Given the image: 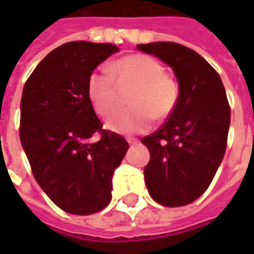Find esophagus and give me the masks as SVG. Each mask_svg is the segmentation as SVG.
I'll return each instance as SVG.
<instances>
[{
  "label": "esophagus",
  "instance_id": "esophagus-1",
  "mask_svg": "<svg viewBox=\"0 0 254 254\" xmlns=\"http://www.w3.org/2000/svg\"><path fill=\"white\" fill-rule=\"evenodd\" d=\"M127 141H128V144H130V145H134V144H137V140H130V138H128V140H127Z\"/></svg>",
  "mask_w": 254,
  "mask_h": 254
}]
</instances>
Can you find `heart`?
<instances>
[{"label": "heart", "mask_w": 254, "mask_h": 254, "mask_svg": "<svg viewBox=\"0 0 254 254\" xmlns=\"http://www.w3.org/2000/svg\"><path fill=\"white\" fill-rule=\"evenodd\" d=\"M131 86L127 94L130 107L114 113L107 127L116 132L145 131L152 116L164 120L175 110L180 99L178 80L164 70L161 62L148 55L124 56L110 66V72L96 69L87 77V97L102 117L112 114L119 103V89Z\"/></svg>", "instance_id": "1"}]
</instances>
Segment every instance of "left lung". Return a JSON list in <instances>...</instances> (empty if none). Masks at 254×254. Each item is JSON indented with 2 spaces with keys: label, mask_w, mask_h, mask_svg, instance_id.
Returning a JSON list of instances; mask_svg holds the SVG:
<instances>
[{
  "label": "left lung",
  "mask_w": 254,
  "mask_h": 254,
  "mask_svg": "<svg viewBox=\"0 0 254 254\" xmlns=\"http://www.w3.org/2000/svg\"><path fill=\"white\" fill-rule=\"evenodd\" d=\"M174 69L180 99L167 122L141 142L150 151L147 190L164 206H184L208 190L228 145L230 106L218 72L199 54L175 42L137 45Z\"/></svg>",
  "instance_id": "1"
}]
</instances>
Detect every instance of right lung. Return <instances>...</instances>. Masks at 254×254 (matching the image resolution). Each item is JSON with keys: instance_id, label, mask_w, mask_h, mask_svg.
<instances>
[{"instance_id": "1", "label": "right lung", "mask_w": 254, "mask_h": 254, "mask_svg": "<svg viewBox=\"0 0 254 254\" xmlns=\"http://www.w3.org/2000/svg\"><path fill=\"white\" fill-rule=\"evenodd\" d=\"M117 51L112 44L67 42L25 82L21 144L39 187L67 213L92 215L110 203L113 174L130 147L103 128L86 90L89 74ZM96 132L101 138L90 143Z\"/></svg>"}]
</instances>
